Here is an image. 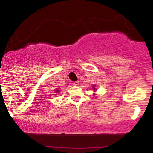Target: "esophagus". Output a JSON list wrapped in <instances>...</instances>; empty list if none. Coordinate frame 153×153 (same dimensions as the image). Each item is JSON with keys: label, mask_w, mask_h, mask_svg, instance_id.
I'll use <instances>...</instances> for the list:
<instances>
[{"label": "esophagus", "mask_w": 153, "mask_h": 153, "mask_svg": "<svg viewBox=\"0 0 153 153\" xmlns=\"http://www.w3.org/2000/svg\"><path fill=\"white\" fill-rule=\"evenodd\" d=\"M79 83H80V82H79V81H74V85H76V86H77V85H79Z\"/></svg>", "instance_id": "esophagus-1"}]
</instances>
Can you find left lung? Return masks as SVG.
<instances>
[{"label":"left lung","mask_w":153,"mask_h":153,"mask_svg":"<svg viewBox=\"0 0 153 153\" xmlns=\"http://www.w3.org/2000/svg\"><path fill=\"white\" fill-rule=\"evenodd\" d=\"M94 90H95V89H94Z\"/></svg>","instance_id":"1"}]
</instances>
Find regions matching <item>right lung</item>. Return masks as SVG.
<instances>
[{"label":"right lung","instance_id":"add662e5","mask_svg":"<svg viewBox=\"0 0 153 153\" xmlns=\"http://www.w3.org/2000/svg\"><path fill=\"white\" fill-rule=\"evenodd\" d=\"M56 92H58V90H57V91H56Z\"/></svg>","mask_w":153,"mask_h":153}]
</instances>
